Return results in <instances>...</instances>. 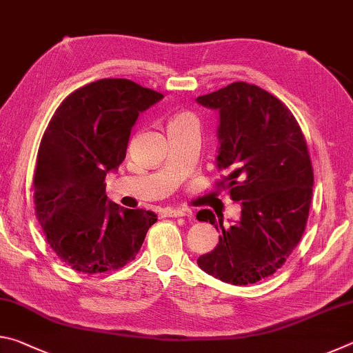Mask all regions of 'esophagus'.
<instances>
[{"mask_svg": "<svg viewBox=\"0 0 353 353\" xmlns=\"http://www.w3.org/2000/svg\"><path fill=\"white\" fill-rule=\"evenodd\" d=\"M163 213H165V216H171V218L190 216L191 214L190 210H183V208H165Z\"/></svg>", "mask_w": 353, "mask_h": 353, "instance_id": "obj_1", "label": "esophagus"}]
</instances>
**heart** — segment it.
<instances>
[{
    "label": "heart",
    "mask_w": 353,
    "mask_h": 353,
    "mask_svg": "<svg viewBox=\"0 0 353 353\" xmlns=\"http://www.w3.org/2000/svg\"><path fill=\"white\" fill-rule=\"evenodd\" d=\"M187 118H193V115H190V113H187V112H182V113H179V115H176L174 118H172L171 123L181 121V119H187Z\"/></svg>",
    "instance_id": "obj_1"
}]
</instances>
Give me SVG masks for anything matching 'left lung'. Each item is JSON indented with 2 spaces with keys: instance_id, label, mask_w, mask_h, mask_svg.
Segmentation results:
<instances>
[{
  "instance_id": "1",
  "label": "left lung",
  "mask_w": 353,
  "mask_h": 353,
  "mask_svg": "<svg viewBox=\"0 0 353 353\" xmlns=\"http://www.w3.org/2000/svg\"><path fill=\"white\" fill-rule=\"evenodd\" d=\"M196 101L219 113V185L241 204L227 229L210 210L198 213L221 232L198 265L225 283H256L282 268L305 230L314 181L305 137L288 107L252 83L234 82Z\"/></svg>"
}]
</instances>
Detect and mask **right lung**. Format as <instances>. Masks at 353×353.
Instances as JSON below:
<instances>
[{"label":"right lung","instance_id":"1","mask_svg":"<svg viewBox=\"0 0 353 353\" xmlns=\"http://www.w3.org/2000/svg\"><path fill=\"white\" fill-rule=\"evenodd\" d=\"M162 93L129 79H99L57 107L41 139L34 174L35 216L59 259L83 274L123 268L139 254L157 214L107 199L137 118Z\"/></svg>","mask_w":353,"mask_h":353}]
</instances>
